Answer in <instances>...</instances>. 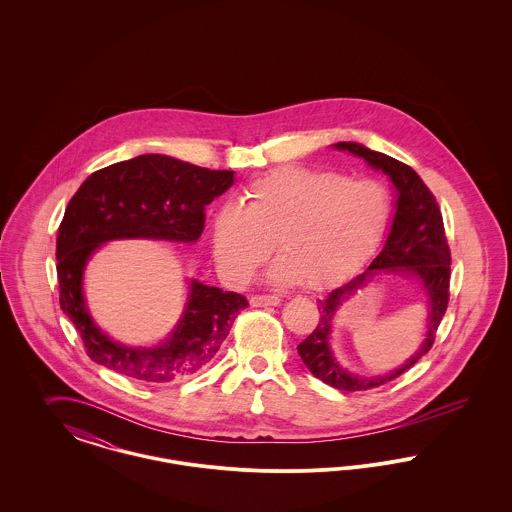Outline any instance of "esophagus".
Segmentation results:
<instances>
[{
	"label": "esophagus",
	"instance_id": "1",
	"mask_svg": "<svg viewBox=\"0 0 512 512\" xmlns=\"http://www.w3.org/2000/svg\"><path fill=\"white\" fill-rule=\"evenodd\" d=\"M251 307H268V305H278L280 297L278 295H253L249 299Z\"/></svg>",
	"mask_w": 512,
	"mask_h": 512
}]
</instances>
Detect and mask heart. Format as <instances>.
Listing matches in <instances>:
<instances>
[{
	"mask_svg": "<svg viewBox=\"0 0 512 512\" xmlns=\"http://www.w3.org/2000/svg\"><path fill=\"white\" fill-rule=\"evenodd\" d=\"M393 213L390 188L374 178L307 167H282L253 180L244 207L226 203L211 220L220 276L245 286L274 249L276 284L326 288L380 247Z\"/></svg>",
	"mask_w": 512,
	"mask_h": 512,
	"instance_id": "1",
	"label": "heart"
}]
</instances>
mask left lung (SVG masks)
<instances>
[{
	"label": "left lung",
	"mask_w": 512,
	"mask_h": 512,
	"mask_svg": "<svg viewBox=\"0 0 512 512\" xmlns=\"http://www.w3.org/2000/svg\"><path fill=\"white\" fill-rule=\"evenodd\" d=\"M332 147L365 159L374 171H382L390 178L395 188V213L382 251L365 272L318 299L320 318L317 328L297 345V353L313 376L336 390H372L407 372L430 351L449 303L451 251L445 238L438 201L409 165L355 142H338ZM388 273L411 277L419 282L429 303L427 334L419 349L403 366L386 375L359 377L343 369L335 359L329 343L331 322L343 300L360 291L374 277Z\"/></svg>",
	"instance_id": "left-lung-1"
}]
</instances>
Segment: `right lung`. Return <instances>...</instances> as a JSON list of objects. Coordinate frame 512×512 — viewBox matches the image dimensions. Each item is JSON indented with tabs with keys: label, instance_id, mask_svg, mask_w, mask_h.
Returning a JSON list of instances; mask_svg holds the SVG:
<instances>
[{
	"label": "right lung",
	"instance_id": "1",
	"mask_svg": "<svg viewBox=\"0 0 512 512\" xmlns=\"http://www.w3.org/2000/svg\"><path fill=\"white\" fill-rule=\"evenodd\" d=\"M232 184L234 171H211L161 153L109 165L82 182L61 220L55 257L61 309L94 363L146 384H167L215 359L247 307L244 295L192 278L171 334L153 347H136L109 338L96 324L84 297V270L113 240L194 244L205 228V207Z\"/></svg>",
	"mask_w": 512,
	"mask_h": 512
}]
</instances>
